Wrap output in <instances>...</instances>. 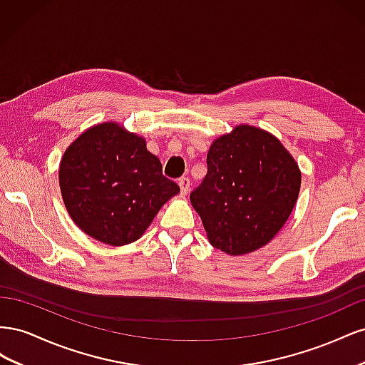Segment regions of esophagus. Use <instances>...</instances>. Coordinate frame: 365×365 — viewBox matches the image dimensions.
<instances>
[{
  "label": "esophagus",
  "instance_id": "obj_1",
  "mask_svg": "<svg viewBox=\"0 0 365 365\" xmlns=\"http://www.w3.org/2000/svg\"><path fill=\"white\" fill-rule=\"evenodd\" d=\"M178 185H180L182 195H187L190 192V180L187 178V176H182V178L178 180Z\"/></svg>",
  "mask_w": 365,
  "mask_h": 365
}]
</instances>
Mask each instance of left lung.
<instances>
[{
	"mask_svg": "<svg viewBox=\"0 0 365 365\" xmlns=\"http://www.w3.org/2000/svg\"><path fill=\"white\" fill-rule=\"evenodd\" d=\"M302 172L269 132L239 125L213 141L207 175L190 193L207 237L231 256L267 245L292 213Z\"/></svg>",
	"mask_w": 365,
	"mask_h": 365,
	"instance_id": "8db88e82",
	"label": "left lung"
}]
</instances>
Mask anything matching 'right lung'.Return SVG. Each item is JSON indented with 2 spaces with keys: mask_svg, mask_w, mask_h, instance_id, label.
<instances>
[{
  "mask_svg": "<svg viewBox=\"0 0 365 365\" xmlns=\"http://www.w3.org/2000/svg\"><path fill=\"white\" fill-rule=\"evenodd\" d=\"M59 185L83 233L121 247L140 239L180 185L163 175L146 141L114 121L85 130L65 150Z\"/></svg>",
  "mask_w": 365,
  "mask_h": 365,
  "instance_id": "obj_1",
  "label": "right lung"
}]
</instances>
